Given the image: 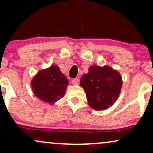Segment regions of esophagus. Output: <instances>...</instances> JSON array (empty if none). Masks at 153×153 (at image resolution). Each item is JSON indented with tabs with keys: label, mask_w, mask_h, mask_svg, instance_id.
Listing matches in <instances>:
<instances>
[{
	"label": "esophagus",
	"mask_w": 153,
	"mask_h": 153,
	"mask_svg": "<svg viewBox=\"0 0 153 153\" xmlns=\"http://www.w3.org/2000/svg\"><path fill=\"white\" fill-rule=\"evenodd\" d=\"M72 83L73 84V85H78V82H79V79L78 78H74L72 80Z\"/></svg>",
	"instance_id": "obj_1"
}]
</instances>
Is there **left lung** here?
Segmentation results:
<instances>
[{"label":"left lung","instance_id":"1","mask_svg":"<svg viewBox=\"0 0 153 153\" xmlns=\"http://www.w3.org/2000/svg\"><path fill=\"white\" fill-rule=\"evenodd\" d=\"M80 85L91 108L101 111L111 106L118 99L122 80L120 73L111 67L94 65L81 77Z\"/></svg>","mask_w":153,"mask_h":153}]
</instances>
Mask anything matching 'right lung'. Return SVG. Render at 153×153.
I'll use <instances>...</instances> for the list:
<instances>
[{
  "mask_svg": "<svg viewBox=\"0 0 153 153\" xmlns=\"http://www.w3.org/2000/svg\"><path fill=\"white\" fill-rule=\"evenodd\" d=\"M33 93L45 103L52 104L64 96L68 80L57 65L38 72L31 82Z\"/></svg>",
  "mask_w": 153,
  "mask_h": 153,
  "instance_id": "obj_1",
  "label": "right lung"
}]
</instances>
